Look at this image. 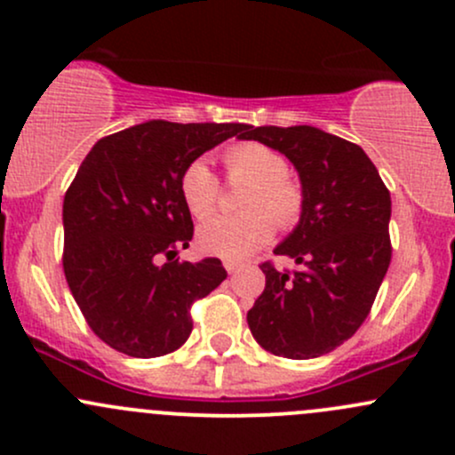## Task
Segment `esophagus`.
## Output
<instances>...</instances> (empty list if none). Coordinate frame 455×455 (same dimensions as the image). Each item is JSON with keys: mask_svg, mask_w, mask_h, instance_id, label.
Returning a JSON list of instances; mask_svg holds the SVG:
<instances>
[{"mask_svg": "<svg viewBox=\"0 0 455 455\" xmlns=\"http://www.w3.org/2000/svg\"><path fill=\"white\" fill-rule=\"evenodd\" d=\"M244 266V261H237V259H227L224 261V268L228 270V273H237V270Z\"/></svg>", "mask_w": 455, "mask_h": 455, "instance_id": "34e87169", "label": "esophagus"}]
</instances>
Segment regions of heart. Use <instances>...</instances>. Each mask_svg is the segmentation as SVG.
I'll list each match as a JSON object with an SVG mask.
<instances>
[{
	"instance_id": "heart-1",
	"label": "heart",
	"mask_w": 455,
	"mask_h": 455,
	"mask_svg": "<svg viewBox=\"0 0 455 455\" xmlns=\"http://www.w3.org/2000/svg\"><path fill=\"white\" fill-rule=\"evenodd\" d=\"M224 173L231 185H246L237 215H222L202 224L198 246L204 253L246 257L268 244L275 224L291 231L301 222L306 189L291 172L282 151L264 142H235L222 154ZM180 196L196 220H206L218 209L222 187L206 160H194L180 176Z\"/></svg>"
}]
</instances>
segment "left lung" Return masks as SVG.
<instances>
[{
    "label": "left lung",
    "mask_w": 455,
    "mask_h": 455,
    "mask_svg": "<svg viewBox=\"0 0 455 455\" xmlns=\"http://www.w3.org/2000/svg\"><path fill=\"white\" fill-rule=\"evenodd\" d=\"M240 139L279 149L297 167L306 209L275 249L295 270L259 264L264 292L249 328L264 350L286 359L328 355L368 319L392 261V200L359 145L316 127H242Z\"/></svg>",
    "instance_id": "obj_1"
}]
</instances>
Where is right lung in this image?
<instances>
[{
  "label": "right lung",
  "instance_id": "1",
  "mask_svg": "<svg viewBox=\"0 0 455 455\" xmlns=\"http://www.w3.org/2000/svg\"><path fill=\"white\" fill-rule=\"evenodd\" d=\"M240 123L149 121L100 139L63 198V273L92 332L154 359L194 330L191 306L227 279L218 257L178 261L194 237L180 176ZM165 257V264L159 259Z\"/></svg>",
  "mask_w": 455,
  "mask_h": 455
}]
</instances>
